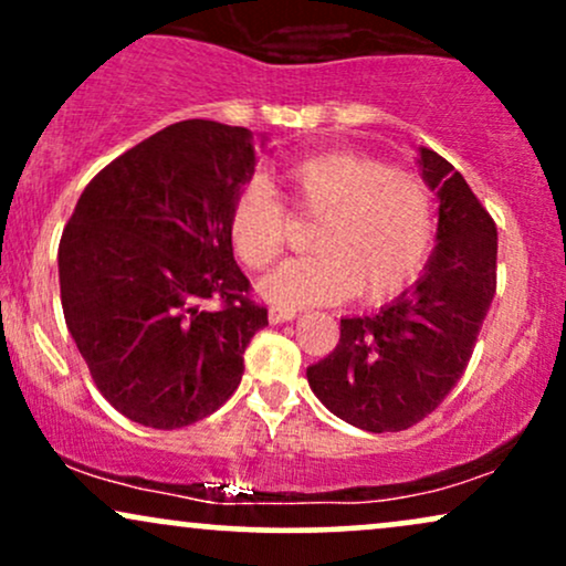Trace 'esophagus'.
<instances>
[{"label":"esophagus","mask_w":566,"mask_h":566,"mask_svg":"<svg viewBox=\"0 0 566 566\" xmlns=\"http://www.w3.org/2000/svg\"><path fill=\"white\" fill-rule=\"evenodd\" d=\"M297 316V308H290V305H271L269 308V319L271 324H282V322H292Z\"/></svg>","instance_id":"1"}]
</instances>
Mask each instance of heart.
Segmentation results:
<instances>
[{
    "label": "heart",
    "mask_w": 566,
    "mask_h": 566,
    "mask_svg": "<svg viewBox=\"0 0 566 566\" xmlns=\"http://www.w3.org/2000/svg\"><path fill=\"white\" fill-rule=\"evenodd\" d=\"M295 216L314 218V255L282 263L261 295L282 305L335 303L348 295L378 303L418 279L433 242V193L420 175L354 151L305 157L282 170ZM287 237V210L263 184L233 197L229 239L247 269H269Z\"/></svg>",
    "instance_id": "obj_1"
}]
</instances>
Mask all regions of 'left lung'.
<instances>
[{"label":"left lung","instance_id":"obj_1","mask_svg":"<svg viewBox=\"0 0 566 566\" xmlns=\"http://www.w3.org/2000/svg\"><path fill=\"white\" fill-rule=\"evenodd\" d=\"M439 197L437 250L426 274L373 316L340 319V340L308 367L329 412L373 433L407 431L463 378L497 287V226L444 157L420 148Z\"/></svg>","mask_w":566,"mask_h":566}]
</instances>
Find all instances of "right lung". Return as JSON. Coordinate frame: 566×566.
I'll return each instance as SVG.
<instances>
[{"mask_svg":"<svg viewBox=\"0 0 566 566\" xmlns=\"http://www.w3.org/2000/svg\"><path fill=\"white\" fill-rule=\"evenodd\" d=\"M252 167L250 129L178 122L103 167L63 229L69 333L97 391L135 423L191 426L242 382L244 350L269 324L229 239Z\"/></svg>","mask_w":566,"mask_h":566,"instance_id":"1","label":"right lung"}]
</instances>
